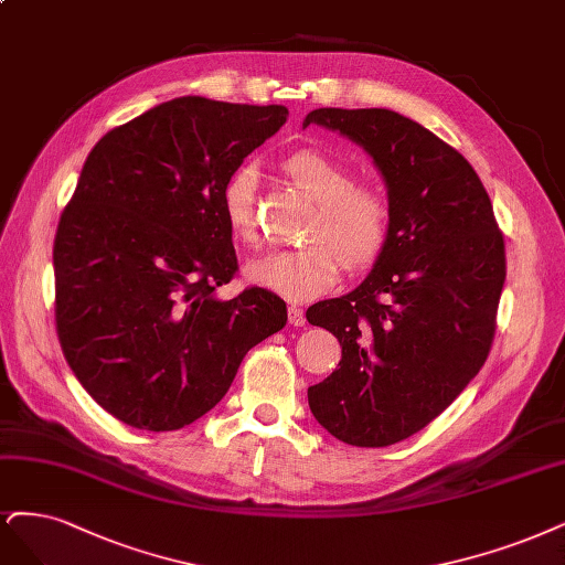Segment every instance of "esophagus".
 <instances>
[{"instance_id": "esophagus-1", "label": "esophagus", "mask_w": 565, "mask_h": 565, "mask_svg": "<svg viewBox=\"0 0 565 565\" xmlns=\"http://www.w3.org/2000/svg\"><path fill=\"white\" fill-rule=\"evenodd\" d=\"M287 318H289V324H295V327L306 324V313H303V308H299V306H289Z\"/></svg>"}]
</instances>
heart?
<instances>
[{
	"instance_id": "1",
	"label": "heart",
	"mask_w": 565,
	"mask_h": 565,
	"mask_svg": "<svg viewBox=\"0 0 565 565\" xmlns=\"http://www.w3.org/2000/svg\"><path fill=\"white\" fill-rule=\"evenodd\" d=\"M297 189L316 203L301 249L270 252L247 266V278L289 301H310L332 289L348 268L372 264L391 233V205L366 184H355L353 172L322 151L303 149L282 161ZM257 172L241 168L222 186V215L231 236L247 247L259 245Z\"/></svg>"
}]
</instances>
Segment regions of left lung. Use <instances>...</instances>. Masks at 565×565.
I'll return each instance as SVG.
<instances>
[{
	"label": "left lung",
	"mask_w": 565,
	"mask_h": 565,
	"mask_svg": "<svg viewBox=\"0 0 565 565\" xmlns=\"http://www.w3.org/2000/svg\"><path fill=\"white\" fill-rule=\"evenodd\" d=\"M383 174L391 233L362 285L313 303L310 324L341 343L337 372L308 387L329 435L391 446L435 420L483 366L504 285V241L468 159L391 109H313Z\"/></svg>",
	"instance_id": "1"
}]
</instances>
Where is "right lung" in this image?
<instances>
[{"label":"right lung","mask_w":565,"mask_h":565,"mask_svg":"<svg viewBox=\"0 0 565 565\" xmlns=\"http://www.w3.org/2000/svg\"><path fill=\"white\" fill-rule=\"evenodd\" d=\"M287 114L174 97L88 153L53 243L55 324L74 376L126 425L168 433L201 418L247 350L285 327L274 291H215L238 268L222 186Z\"/></svg>","instance_id":"add662e5"}]
</instances>
